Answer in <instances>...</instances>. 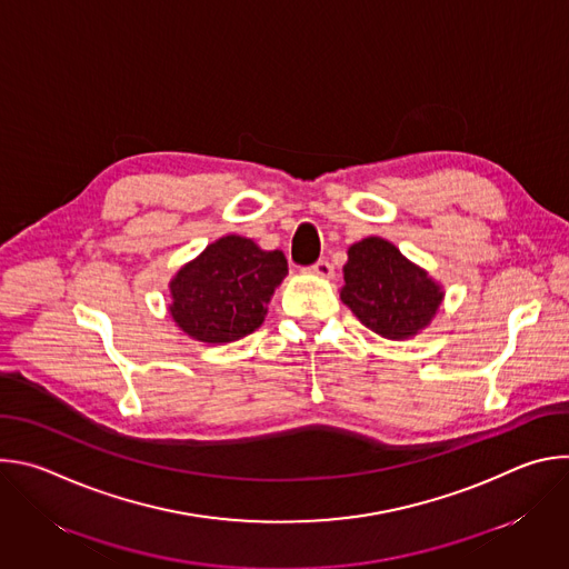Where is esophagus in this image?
Listing matches in <instances>:
<instances>
[{"label":"esophagus","instance_id":"34e87169","mask_svg":"<svg viewBox=\"0 0 569 569\" xmlns=\"http://www.w3.org/2000/svg\"><path fill=\"white\" fill-rule=\"evenodd\" d=\"M308 272H312V274H317V277H321V279H331V277L336 274L333 266H331L327 259H319L317 263H312V266L308 268Z\"/></svg>","mask_w":569,"mask_h":569}]
</instances>
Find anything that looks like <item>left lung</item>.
Here are the masks:
<instances>
[{
    "mask_svg": "<svg viewBox=\"0 0 569 569\" xmlns=\"http://www.w3.org/2000/svg\"><path fill=\"white\" fill-rule=\"evenodd\" d=\"M340 297L367 329L402 340L428 327L443 292L391 242L371 236L349 248Z\"/></svg>",
    "mask_w": 569,
    "mask_h": 569,
    "instance_id": "obj_1",
    "label": "left lung"
}]
</instances>
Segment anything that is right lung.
Returning a JSON list of instances; mask_svg holds the SVG:
<instances>
[{
	"instance_id": "right-lung-1",
	"label": "right lung",
	"mask_w": 569,
	"mask_h": 569,
	"mask_svg": "<svg viewBox=\"0 0 569 569\" xmlns=\"http://www.w3.org/2000/svg\"><path fill=\"white\" fill-rule=\"evenodd\" d=\"M288 274L283 252H266L242 236H224L171 281V315L191 338L209 345L254 333L266 303Z\"/></svg>"
}]
</instances>
